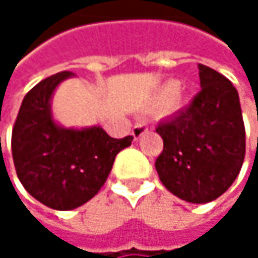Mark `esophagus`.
I'll list each match as a JSON object with an SVG mask.
<instances>
[{
    "instance_id": "1",
    "label": "esophagus",
    "mask_w": 258,
    "mask_h": 258,
    "mask_svg": "<svg viewBox=\"0 0 258 258\" xmlns=\"http://www.w3.org/2000/svg\"><path fill=\"white\" fill-rule=\"evenodd\" d=\"M145 133H148V124L146 122H137L133 128V137L137 140L140 139Z\"/></svg>"
}]
</instances>
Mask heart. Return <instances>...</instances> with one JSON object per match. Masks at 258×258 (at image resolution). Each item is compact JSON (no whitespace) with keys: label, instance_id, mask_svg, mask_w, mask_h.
<instances>
[{"label":"heart","instance_id":"heart-1","mask_svg":"<svg viewBox=\"0 0 258 258\" xmlns=\"http://www.w3.org/2000/svg\"><path fill=\"white\" fill-rule=\"evenodd\" d=\"M161 98H163V101H172V100H175V104H183V101H185V94L179 91V82H176V80H170L169 83H166L164 85V88H163V92H161Z\"/></svg>","mask_w":258,"mask_h":258}]
</instances>
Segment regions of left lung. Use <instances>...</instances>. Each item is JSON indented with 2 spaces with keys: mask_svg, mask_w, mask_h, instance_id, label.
<instances>
[{
  "mask_svg": "<svg viewBox=\"0 0 258 258\" xmlns=\"http://www.w3.org/2000/svg\"><path fill=\"white\" fill-rule=\"evenodd\" d=\"M202 91L192 103L161 121L164 142L155 169L163 185L188 203H209L237 178L245 158L239 94L218 72L199 64Z\"/></svg>",
  "mask_w": 258,
  "mask_h": 258,
  "instance_id": "left-lung-1",
  "label": "left lung"
}]
</instances>
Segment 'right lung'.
Masks as SVG:
<instances>
[{
	"instance_id": "obj_1",
	"label": "right lung",
	"mask_w": 258,
	"mask_h": 258,
	"mask_svg": "<svg viewBox=\"0 0 258 258\" xmlns=\"http://www.w3.org/2000/svg\"><path fill=\"white\" fill-rule=\"evenodd\" d=\"M73 76L61 72L35 85L22 101L12 133L18 178L35 200L55 211L89 202L104 185L116 154L133 142V136L113 139L100 125L64 127L53 118V94Z\"/></svg>"
}]
</instances>
